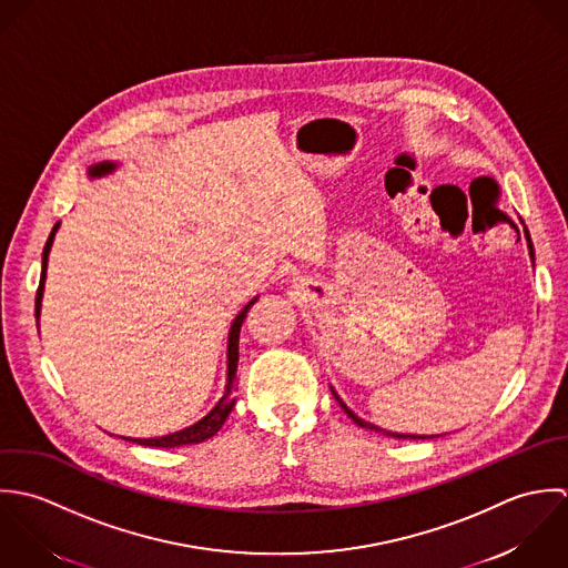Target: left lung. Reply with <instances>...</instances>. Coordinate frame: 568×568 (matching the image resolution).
Segmentation results:
<instances>
[{"label": "left lung", "mask_w": 568, "mask_h": 568, "mask_svg": "<svg viewBox=\"0 0 568 568\" xmlns=\"http://www.w3.org/2000/svg\"><path fill=\"white\" fill-rule=\"evenodd\" d=\"M525 226V224H523ZM525 239H527V247H529V256H531V263H536V258H534V243H531V236H529V230L525 227ZM332 393H334V397L338 399V404L342 406V410L348 415V419H353L359 428H364V430H375V433H379V435H386V437H393V439H435V435H430V437H422V435H404V433H390V430H384V428H379V426H375V424H371V422H364V419H359L344 402L341 399V395L332 388Z\"/></svg>", "instance_id": "obj_1"}]
</instances>
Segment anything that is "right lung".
<instances>
[{
	"mask_svg": "<svg viewBox=\"0 0 568 568\" xmlns=\"http://www.w3.org/2000/svg\"><path fill=\"white\" fill-rule=\"evenodd\" d=\"M120 164L114 160H103V162H97L88 169V178L90 180H99V178H105V175H112L115 169ZM61 227V222H57L48 241H45V247H43V258H41V281H39V290H37V298H34V316H37V327H39V316H41V301H43V290H45V272H48V256H50V250H52V243H54V236ZM258 301V296H254L252 301H247V305L234 316L232 325H230V332H227V351H226V386H224V395L220 397V402L213 406V410L209 415H204L200 422H195L193 426L189 428H182L178 433H171V435H164V437H151V439H131V437H120V439H126V442H133V444H140V446H149V448H180V446H193V444H202L211 437H215L224 422L234 406L232 402V390H234V384H236V364H239V334H241V325L247 316V310Z\"/></svg>",
	"mask_w": 568,
	"mask_h": 568,
	"instance_id": "add662e5",
	"label": "right lung"
}]
</instances>
